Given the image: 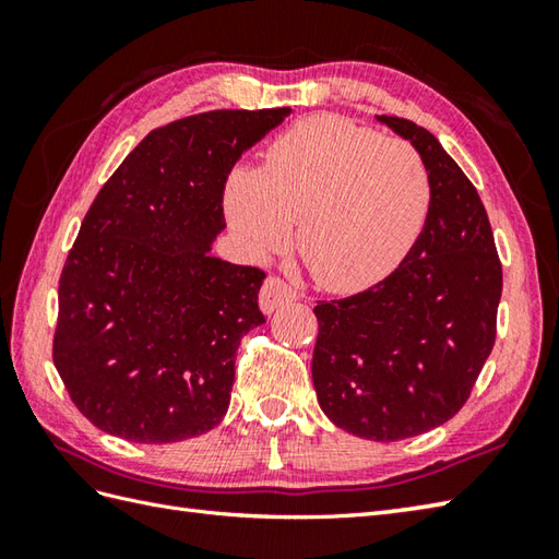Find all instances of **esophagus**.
Here are the masks:
<instances>
[{
	"label": "esophagus",
	"instance_id": "obj_1",
	"mask_svg": "<svg viewBox=\"0 0 559 559\" xmlns=\"http://www.w3.org/2000/svg\"><path fill=\"white\" fill-rule=\"evenodd\" d=\"M293 300H298V290L288 286V283L278 276H269L264 288H261V293H259V305L266 314L276 312L281 305L293 302Z\"/></svg>",
	"mask_w": 559,
	"mask_h": 559
}]
</instances>
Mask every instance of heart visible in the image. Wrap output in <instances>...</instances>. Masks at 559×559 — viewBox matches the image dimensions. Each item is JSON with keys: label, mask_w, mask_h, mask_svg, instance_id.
<instances>
[{"label": "heart", "mask_w": 559, "mask_h": 559, "mask_svg": "<svg viewBox=\"0 0 559 559\" xmlns=\"http://www.w3.org/2000/svg\"><path fill=\"white\" fill-rule=\"evenodd\" d=\"M423 156L343 117L317 115L266 151L264 168H237L225 187L228 218L257 252L290 240L310 276L353 293L382 281L408 254L430 211Z\"/></svg>", "instance_id": "obj_1"}]
</instances>
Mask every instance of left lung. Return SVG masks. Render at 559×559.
Here are the masks:
<instances>
[{
	"mask_svg": "<svg viewBox=\"0 0 559 559\" xmlns=\"http://www.w3.org/2000/svg\"><path fill=\"white\" fill-rule=\"evenodd\" d=\"M420 153L432 199L423 233L384 281L317 300L312 382L341 430L374 442L454 418L495 346L502 264L476 187L439 141L403 117H379Z\"/></svg>",
	"mask_w": 559,
	"mask_h": 559,
	"instance_id": "left-lung-1",
	"label": "left lung"
}]
</instances>
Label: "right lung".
<instances>
[{"instance_id":"right-lung-1","label":"right lung","mask_w":559,"mask_h":559,"mask_svg":"<svg viewBox=\"0 0 559 559\" xmlns=\"http://www.w3.org/2000/svg\"><path fill=\"white\" fill-rule=\"evenodd\" d=\"M288 115L211 110L153 129L93 199L59 276L52 360L103 432L170 444L223 420L235 353L266 322V273L211 242L233 165Z\"/></svg>"}]
</instances>
